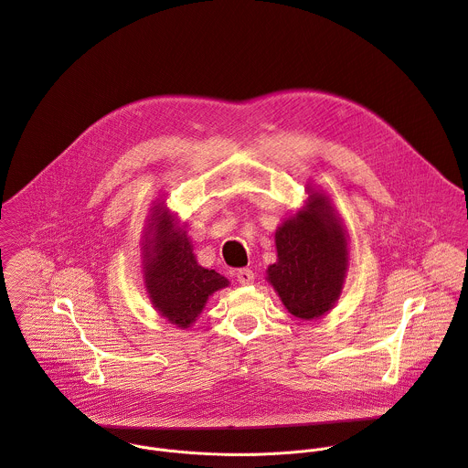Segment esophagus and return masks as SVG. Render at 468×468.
Segmentation results:
<instances>
[{
	"mask_svg": "<svg viewBox=\"0 0 468 468\" xmlns=\"http://www.w3.org/2000/svg\"><path fill=\"white\" fill-rule=\"evenodd\" d=\"M235 278H237V282H239L240 285H250V283L253 282V271H250V269H240V271H237Z\"/></svg>",
	"mask_w": 468,
	"mask_h": 468,
	"instance_id": "obj_1",
	"label": "esophagus"
}]
</instances>
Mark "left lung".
Segmentation results:
<instances>
[{
    "instance_id": "obj_1",
    "label": "left lung",
    "mask_w": 468,
    "mask_h": 468,
    "mask_svg": "<svg viewBox=\"0 0 468 468\" xmlns=\"http://www.w3.org/2000/svg\"><path fill=\"white\" fill-rule=\"evenodd\" d=\"M278 262L269 282L291 314L313 320L337 302L348 269V250L335 213L318 192L276 231Z\"/></svg>"
}]
</instances>
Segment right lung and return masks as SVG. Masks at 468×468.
<instances>
[{
  "label": "right lung",
  "mask_w": 468,
  "mask_h": 468,
  "mask_svg": "<svg viewBox=\"0 0 468 468\" xmlns=\"http://www.w3.org/2000/svg\"><path fill=\"white\" fill-rule=\"evenodd\" d=\"M154 217V240L146 244V289L152 303L168 322L188 327L207 298L229 282L197 264L185 231L176 229L166 209L155 207Z\"/></svg>",
  "instance_id": "1"
}]
</instances>
